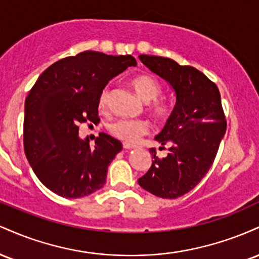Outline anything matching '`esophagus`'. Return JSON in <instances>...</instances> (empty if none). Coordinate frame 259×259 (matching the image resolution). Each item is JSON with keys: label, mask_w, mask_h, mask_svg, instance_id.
I'll return each mask as SVG.
<instances>
[{"label": "esophagus", "mask_w": 259, "mask_h": 259, "mask_svg": "<svg viewBox=\"0 0 259 259\" xmlns=\"http://www.w3.org/2000/svg\"><path fill=\"white\" fill-rule=\"evenodd\" d=\"M123 147L125 148V150H132V148L135 147V145H132V144H125V142H124V144H123Z\"/></svg>", "instance_id": "1"}]
</instances>
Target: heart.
<instances>
[{
    "instance_id": "heart-1",
    "label": "heart",
    "mask_w": 259,
    "mask_h": 259,
    "mask_svg": "<svg viewBox=\"0 0 259 259\" xmlns=\"http://www.w3.org/2000/svg\"><path fill=\"white\" fill-rule=\"evenodd\" d=\"M133 89L142 101L147 103V111L157 121H165L170 117L173 107L167 100L158 99L162 94V86L159 81L153 76L147 74H140L130 80ZM109 90L105 88L99 96L100 109H105L108 105ZM108 132L114 138L121 140L125 144H135L141 136L150 132V126L146 120H132V119H117L108 125Z\"/></svg>"
}]
</instances>
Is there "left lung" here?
I'll return each mask as SVG.
<instances>
[{"label":"left lung","instance_id":"8db88e82","mask_svg":"<svg viewBox=\"0 0 259 259\" xmlns=\"http://www.w3.org/2000/svg\"><path fill=\"white\" fill-rule=\"evenodd\" d=\"M153 73L165 79L177 94V103L156 140L169 146L164 158L151 148L152 164L138 180L146 191L162 198H178L187 194L203 179L214 162L227 130L221 92L191 65H180L158 56H139Z\"/></svg>","mask_w":259,"mask_h":259}]
</instances>
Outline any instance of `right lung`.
<instances>
[{"mask_svg":"<svg viewBox=\"0 0 259 259\" xmlns=\"http://www.w3.org/2000/svg\"><path fill=\"white\" fill-rule=\"evenodd\" d=\"M135 64L130 55L84 51L59 59L38 76L25 100L23 144L34 173L52 192L79 198L105 185L121 142L100 133L91 148L88 139H79V127L97 124L101 91Z\"/></svg>","mask_w":259,"mask_h":259,"instance_id":"add662e5","label":"right lung"}]
</instances>
